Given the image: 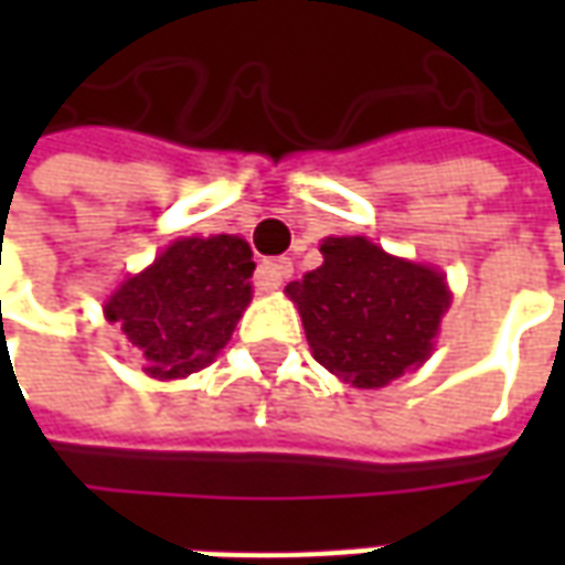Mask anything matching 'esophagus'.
<instances>
[{
	"label": "esophagus",
	"mask_w": 565,
	"mask_h": 565,
	"mask_svg": "<svg viewBox=\"0 0 565 565\" xmlns=\"http://www.w3.org/2000/svg\"><path fill=\"white\" fill-rule=\"evenodd\" d=\"M294 275V263L287 257H278V259H263L257 269V287L259 290H278L287 278Z\"/></svg>",
	"instance_id": "esophagus-1"
}]
</instances>
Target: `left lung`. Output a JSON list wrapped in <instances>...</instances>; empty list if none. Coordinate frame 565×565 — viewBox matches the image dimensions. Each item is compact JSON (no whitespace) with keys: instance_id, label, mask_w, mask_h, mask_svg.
I'll return each mask as SVG.
<instances>
[{"instance_id":"obj_1","label":"left lung","mask_w":565,"mask_h":565,"mask_svg":"<svg viewBox=\"0 0 565 565\" xmlns=\"http://www.w3.org/2000/svg\"><path fill=\"white\" fill-rule=\"evenodd\" d=\"M320 254V269L287 284L320 366L354 387H384L420 366L448 308L445 278L363 235L327 238Z\"/></svg>"}]
</instances>
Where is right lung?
Listing matches in <instances>:
<instances>
[{"mask_svg": "<svg viewBox=\"0 0 565 565\" xmlns=\"http://www.w3.org/2000/svg\"><path fill=\"white\" fill-rule=\"evenodd\" d=\"M250 275L245 238H181L108 299L105 318L139 348L148 375L184 379L230 342L250 302Z\"/></svg>", "mask_w": 565, "mask_h": 565, "instance_id": "obj_1", "label": "right lung"}]
</instances>
